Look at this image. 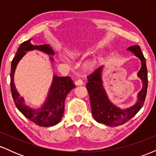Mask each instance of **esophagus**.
Instances as JSON below:
<instances>
[{
    "instance_id": "esophagus-1",
    "label": "esophagus",
    "mask_w": 156,
    "mask_h": 156,
    "mask_svg": "<svg viewBox=\"0 0 156 156\" xmlns=\"http://www.w3.org/2000/svg\"><path fill=\"white\" fill-rule=\"evenodd\" d=\"M83 80H80V79L77 80L76 81V86H81V85H83Z\"/></svg>"
}]
</instances>
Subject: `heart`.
I'll return each instance as SVG.
<instances>
[{"instance_id":"heart-1","label":"heart","mask_w":156,"mask_h":156,"mask_svg":"<svg viewBox=\"0 0 156 156\" xmlns=\"http://www.w3.org/2000/svg\"><path fill=\"white\" fill-rule=\"evenodd\" d=\"M86 53L85 51L82 49H79V48H76V49H73L72 51H69V56L72 57V58H77V57H79L80 55H83ZM61 58L65 62H69V61L65 55H61ZM93 64H94V62L93 61H87L85 63V67H92L93 66Z\"/></svg>"}]
</instances>
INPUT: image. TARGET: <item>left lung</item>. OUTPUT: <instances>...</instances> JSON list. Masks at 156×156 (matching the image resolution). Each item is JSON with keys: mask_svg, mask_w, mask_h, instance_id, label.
Returning <instances> with one entry per match:
<instances>
[{"mask_svg": "<svg viewBox=\"0 0 156 156\" xmlns=\"http://www.w3.org/2000/svg\"><path fill=\"white\" fill-rule=\"evenodd\" d=\"M127 51L139 58L141 64L137 76L142 82V88L138 93L136 101L133 105L126 108H121L110 101L102 79L103 66L94 69L92 74L87 77L88 82L86 87L90 98L93 117L98 122L110 127L122 125L131 119L141 108L145 101L148 80L145 58L139 45L131 46Z\"/></svg>", "mask_w": 156, "mask_h": 156, "instance_id": "8db88e82", "label": "left lung"}]
</instances>
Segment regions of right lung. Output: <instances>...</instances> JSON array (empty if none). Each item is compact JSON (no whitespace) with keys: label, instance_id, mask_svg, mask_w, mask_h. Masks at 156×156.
<instances>
[{"label":"right lung","instance_id":"obj_1","mask_svg":"<svg viewBox=\"0 0 156 156\" xmlns=\"http://www.w3.org/2000/svg\"><path fill=\"white\" fill-rule=\"evenodd\" d=\"M39 51L50 55H54L55 52L49 44H33L31 39L23 42L17 49L15 56L11 64V91L16 107L26 118L36 125L42 127L53 126L62 120L64 112V102L69 92L75 88V83L70 77L53 76L51 88L44 103L39 108H33L26 104L23 97L17 92L14 84V75L17 64L26 54L27 52ZM49 59L53 62L54 59L50 56Z\"/></svg>","mask_w":156,"mask_h":156}]
</instances>
